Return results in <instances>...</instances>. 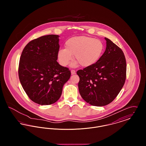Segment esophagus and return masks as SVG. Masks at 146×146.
<instances>
[{
    "mask_svg": "<svg viewBox=\"0 0 146 146\" xmlns=\"http://www.w3.org/2000/svg\"><path fill=\"white\" fill-rule=\"evenodd\" d=\"M71 74H76V70H71Z\"/></svg>",
    "mask_w": 146,
    "mask_h": 146,
    "instance_id": "34e87169",
    "label": "esophagus"
}]
</instances>
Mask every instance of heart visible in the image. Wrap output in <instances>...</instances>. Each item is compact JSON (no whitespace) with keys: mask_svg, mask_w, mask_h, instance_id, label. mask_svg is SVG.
<instances>
[{"mask_svg":"<svg viewBox=\"0 0 146 146\" xmlns=\"http://www.w3.org/2000/svg\"><path fill=\"white\" fill-rule=\"evenodd\" d=\"M104 43L99 39L87 36H78L68 39L65 49H59L57 57L60 63L64 67L69 64L73 57L76 60L72 63L76 67L78 63L83 67H89L100 60L104 51Z\"/></svg>","mask_w":146,"mask_h":146,"instance_id":"obj_1","label":"heart"}]
</instances>
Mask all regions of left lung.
I'll return each mask as SVG.
<instances>
[{
	"mask_svg": "<svg viewBox=\"0 0 146 146\" xmlns=\"http://www.w3.org/2000/svg\"><path fill=\"white\" fill-rule=\"evenodd\" d=\"M104 54L95 64L78 70L79 93L84 100L95 106L110 104L117 96L125 83L126 63L122 50L105 38Z\"/></svg>",
	"mask_w": 146,
	"mask_h": 146,
	"instance_id": "left-lung-1",
	"label": "left lung"
}]
</instances>
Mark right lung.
<instances>
[{"mask_svg":"<svg viewBox=\"0 0 146 146\" xmlns=\"http://www.w3.org/2000/svg\"><path fill=\"white\" fill-rule=\"evenodd\" d=\"M59 36H42L29 42L23 50L19 76L28 97L35 103L49 105L61 97L70 71L57 62Z\"/></svg>","mask_w":146,"mask_h":146,"instance_id":"add662e5","label":"right lung"}]
</instances>
